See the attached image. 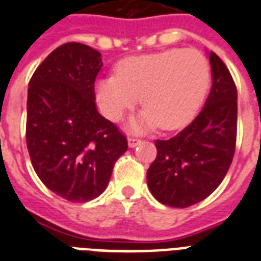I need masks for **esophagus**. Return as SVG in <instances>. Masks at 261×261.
<instances>
[{"label":"esophagus","instance_id":"esophagus-1","mask_svg":"<svg viewBox=\"0 0 261 261\" xmlns=\"http://www.w3.org/2000/svg\"><path fill=\"white\" fill-rule=\"evenodd\" d=\"M127 142H128V146L130 147H135V146H138L139 143L142 142V141L138 138H135V137H128V138H127Z\"/></svg>","mask_w":261,"mask_h":261}]
</instances>
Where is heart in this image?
Wrapping results in <instances>:
<instances>
[{"instance_id":"1","label":"heart","mask_w":261,"mask_h":261,"mask_svg":"<svg viewBox=\"0 0 261 261\" xmlns=\"http://www.w3.org/2000/svg\"><path fill=\"white\" fill-rule=\"evenodd\" d=\"M208 84L210 66L200 51L171 48L123 59L116 75L98 80L96 97L102 112L119 120L141 96L146 107L130 122L131 130L142 133L160 126L174 130L194 118Z\"/></svg>"}]
</instances>
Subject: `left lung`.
Masks as SVG:
<instances>
[{
  "mask_svg": "<svg viewBox=\"0 0 261 261\" xmlns=\"http://www.w3.org/2000/svg\"><path fill=\"white\" fill-rule=\"evenodd\" d=\"M213 85L204 107L176 137L155 141L147 187L160 203L186 208L202 202L230 168L237 137V89L230 71L210 51Z\"/></svg>",
  "mask_w": 261,
  "mask_h": 261,
  "instance_id": "obj_1",
  "label": "left lung"
}]
</instances>
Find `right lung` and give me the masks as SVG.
<instances>
[{"label":"right lung","instance_id":"right-lung-1","mask_svg":"<svg viewBox=\"0 0 261 261\" xmlns=\"http://www.w3.org/2000/svg\"><path fill=\"white\" fill-rule=\"evenodd\" d=\"M101 54L65 43L35 70L27 100V147L43 184L69 202H89L106 191L126 137L98 114L94 81Z\"/></svg>","mask_w":261,"mask_h":261}]
</instances>
